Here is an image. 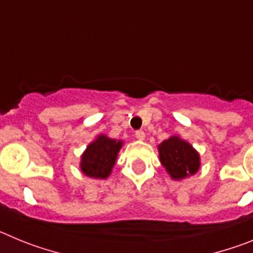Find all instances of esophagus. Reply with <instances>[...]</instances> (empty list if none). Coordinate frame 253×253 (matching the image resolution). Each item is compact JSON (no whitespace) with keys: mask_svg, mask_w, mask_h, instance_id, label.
<instances>
[{"mask_svg":"<svg viewBox=\"0 0 253 253\" xmlns=\"http://www.w3.org/2000/svg\"><path fill=\"white\" fill-rule=\"evenodd\" d=\"M135 137H137V139L139 140H144V138H146V133L143 130H137L135 131Z\"/></svg>","mask_w":253,"mask_h":253,"instance_id":"1","label":"esophagus"}]
</instances>
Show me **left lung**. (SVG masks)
I'll return each mask as SVG.
<instances>
[{
    "instance_id": "left-lung-1",
    "label": "left lung",
    "mask_w": 253,
    "mask_h": 253,
    "mask_svg": "<svg viewBox=\"0 0 253 253\" xmlns=\"http://www.w3.org/2000/svg\"><path fill=\"white\" fill-rule=\"evenodd\" d=\"M160 161L173 180L195 175L200 169V156L190 143L177 135L163 140L158 146Z\"/></svg>"
}]
</instances>
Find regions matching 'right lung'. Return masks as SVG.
Returning a JSON list of instances; mask_svg holds the SVG:
<instances>
[{
  "label": "right lung",
  "instance_id": "add662e5",
  "mask_svg": "<svg viewBox=\"0 0 253 253\" xmlns=\"http://www.w3.org/2000/svg\"><path fill=\"white\" fill-rule=\"evenodd\" d=\"M123 140H115L104 134L99 135L87 146L81 156V171L92 178H107L115 166Z\"/></svg>",
  "mask_w": 253,
  "mask_h": 253
}]
</instances>
